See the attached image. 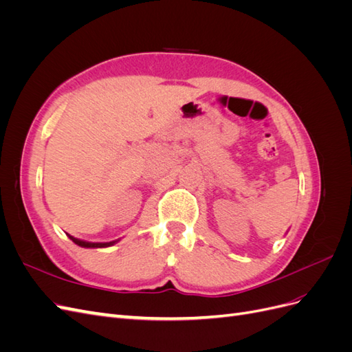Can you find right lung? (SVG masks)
Returning a JSON list of instances; mask_svg holds the SVG:
<instances>
[{
    "instance_id": "add662e5",
    "label": "right lung",
    "mask_w": 352,
    "mask_h": 352,
    "mask_svg": "<svg viewBox=\"0 0 352 352\" xmlns=\"http://www.w3.org/2000/svg\"><path fill=\"white\" fill-rule=\"evenodd\" d=\"M69 238L79 245V247H83V248H104V247H111L113 243H116L117 241H111V242H87V241H80V239H76L69 235Z\"/></svg>"
}]
</instances>
